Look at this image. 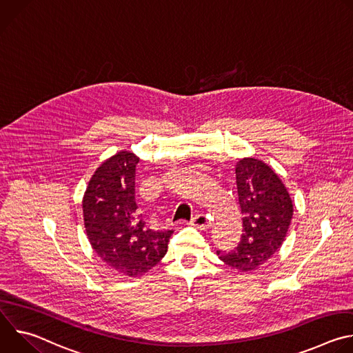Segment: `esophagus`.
<instances>
[{
	"mask_svg": "<svg viewBox=\"0 0 353 353\" xmlns=\"http://www.w3.org/2000/svg\"><path fill=\"white\" fill-rule=\"evenodd\" d=\"M191 225L195 226L196 229H208L211 226V222L207 215L204 214H198L191 219Z\"/></svg>",
	"mask_w": 353,
	"mask_h": 353,
	"instance_id": "1",
	"label": "esophagus"
}]
</instances>
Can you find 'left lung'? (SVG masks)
<instances>
[{
	"mask_svg": "<svg viewBox=\"0 0 353 353\" xmlns=\"http://www.w3.org/2000/svg\"><path fill=\"white\" fill-rule=\"evenodd\" d=\"M236 185L243 233L234 250L216 254L226 265L247 272L270 260L283 244L293 203L279 176L260 159L243 158L236 163Z\"/></svg>",
	"mask_w": 353,
	"mask_h": 353,
	"instance_id": "8db88e82",
	"label": "left lung"
}]
</instances>
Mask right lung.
<instances>
[{
    "label": "right lung",
    "mask_w": 353,
    "mask_h": 353,
    "mask_svg": "<svg viewBox=\"0 0 353 353\" xmlns=\"http://www.w3.org/2000/svg\"><path fill=\"white\" fill-rule=\"evenodd\" d=\"M139 158L120 150L90 177L82 199L86 236L96 254L127 276H141L166 254L173 230L149 229L135 201Z\"/></svg>",
    "instance_id": "1"
}]
</instances>
